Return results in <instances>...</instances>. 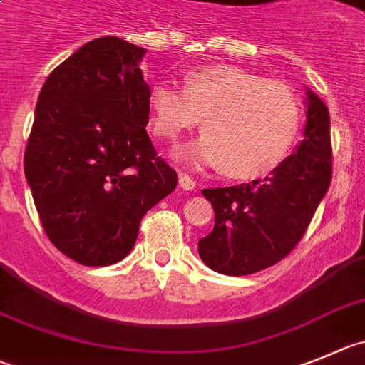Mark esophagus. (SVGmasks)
Listing matches in <instances>:
<instances>
[{
  "label": "esophagus",
  "instance_id": "1",
  "mask_svg": "<svg viewBox=\"0 0 365 365\" xmlns=\"http://www.w3.org/2000/svg\"><path fill=\"white\" fill-rule=\"evenodd\" d=\"M178 183H180V187H182L183 190H194V189H196V182H194V180L190 178L189 175H180Z\"/></svg>",
  "mask_w": 365,
  "mask_h": 365
}]
</instances>
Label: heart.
<instances>
[{
	"mask_svg": "<svg viewBox=\"0 0 365 365\" xmlns=\"http://www.w3.org/2000/svg\"><path fill=\"white\" fill-rule=\"evenodd\" d=\"M149 111L162 140H176L203 117L205 133L176 155L190 165L225 167L237 180L274 173L290 155L302 120L290 86L234 66L190 70L183 88L153 84Z\"/></svg>",
	"mask_w": 365,
	"mask_h": 365,
	"instance_id": "1",
	"label": "heart"
}]
</instances>
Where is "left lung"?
I'll return each mask as SVG.
<instances>
[{
  "instance_id": "obj_1",
  "label": "left lung",
  "mask_w": 365,
  "mask_h": 365,
  "mask_svg": "<svg viewBox=\"0 0 365 365\" xmlns=\"http://www.w3.org/2000/svg\"><path fill=\"white\" fill-rule=\"evenodd\" d=\"M329 111L306 91L304 138L264 180L203 189L214 229L198 241L203 263L217 274L248 275L284 259L301 241L331 183Z\"/></svg>"
}]
</instances>
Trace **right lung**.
<instances>
[{"mask_svg":"<svg viewBox=\"0 0 365 365\" xmlns=\"http://www.w3.org/2000/svg\"><path fill=\"white\" fill-rule=\"evenodd\" d=\"M144 53L115 36L90 41L48 75L37 98L26 182L48 240L84 267L124 259L144 214L178 183L145 131Z\"/></svg>","mask_w":365,"mask_h":365,"instance_id":"right-lung-1","label":"right lung"}]
</instances>
